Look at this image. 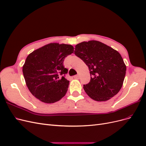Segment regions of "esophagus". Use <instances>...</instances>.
I'll list each match as a JSON object with an SVG mask.
<instances>
[{
	"instance_id": "obj_1",
	"label": "esophagus",
	"mask_w": 146,
	"mask_h": 146,
	"mask_svg": "<svg viewBox=\"0 0 146 146\" xmlns=\"http://www.w3.org/2000/svg\"><path fill=\"white\" fill-rule=\"evenodd\" d=\"M79 77H80V76H79V75H76V76H74V78H77V79L79 78Z\"/></svg>"
}]
</instances>
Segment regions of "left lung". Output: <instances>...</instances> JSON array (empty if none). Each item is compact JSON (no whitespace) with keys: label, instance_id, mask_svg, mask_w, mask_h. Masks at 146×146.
Here are the masks:
<instances>
[{"label":"left lung","instance_id":"1","mask_svg":"<svg viewBox=\"0 0 146 146\" xmlns=\"http://www.w3.org/2000/svg\"><path fill=\"white\" fill-rule=\"evenodd\" d=\"M74 54L83 61L90 71V82L83 85L86 93L94 100H108L122 86L126 66L119 53L98 41L82 42Z\"/></svg>","mask_w":146,"mask_h":146}]
</instances>
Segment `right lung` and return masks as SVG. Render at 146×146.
Instances as JSON below:
<instances>
[{"label":"right lung","instance_id":"obj_1","mask_svg":"<svg viewBox=\"0 0 146 146\" xmlns=\"http://www.w3.org/2000/svg\"><path fill=\"white\" fill-rule=\"evenodd\" d=\"M73 52L71 45L50 43L28 55L23 72L26 85L35 98L51 104L65 96L69 81L65 78L68 70L63 61Z\"/></svg>","mask_w":146,"mask_h":146}]
</instances>
